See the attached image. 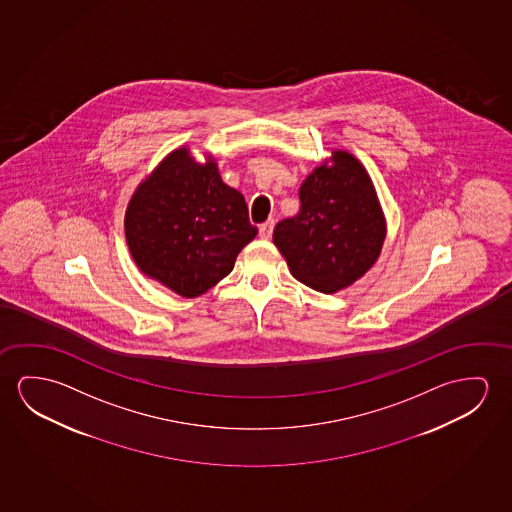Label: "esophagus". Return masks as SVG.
Returning a JSON list of instances; mask_svg holds the SVG:
<instances>
[{"label":"esophagus","instance_id":"1","mask_svg":"<svg viewBox=\"0 0 512 512\" xmlns=\"http://www.w3.org/2000/svg\"><path fill=\"white\" fill-rule=\"evenodd\" d=\"M273 227H275V221L269 220L266 223H262L259 227V237L260 239H269L271 234H273Z\"/></svg>","mask_w":512,"mask_h":512}]
</instances>
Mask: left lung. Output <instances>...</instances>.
<instances>
[{"label": "left lung", "mask_w": 512, "mask_h": 512, "mask_svg": "<svg viewBox=\"0 0 512 512\" xmlns=\"http://www.w3.org/2000/svg\"><path fill=\"white\" fill-rule=\"evenodd\" d=\"M299 213L276 223L273 243L291 275L324 294L347 289L381 255L386 218L365 166L347 150L315 166L299 186Z\"/></svg>", "instance_id": "8db88e82"}]
</instances>
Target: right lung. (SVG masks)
<instances>
[{"label":"right lung","instance_id":"obj_1","mask_svg":"<svg viewBox=\"0 0 512 512\" xmlns=\"http://www.w3.org/2000/svg\"><path fill=\"white\" fill-rule=\"evenodd\" d=\"M172 150L134 189L124 218L136 268L182 298H198L234 269L257 236L237 189L221 181L213 154Z\"/></svg>","mask_w":512,"mask_h":512}]
</instances>
